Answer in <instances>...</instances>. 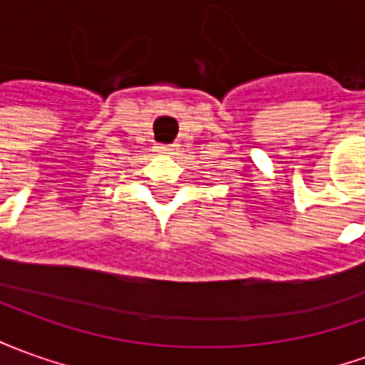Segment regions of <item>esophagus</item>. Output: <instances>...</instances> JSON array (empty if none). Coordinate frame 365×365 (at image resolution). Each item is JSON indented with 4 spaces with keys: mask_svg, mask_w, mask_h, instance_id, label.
<instances>
[{
    "mask_svg": "<svg viewBox=\"0 0 365 365\" xmlns=\"http://www.w3.org/2000/svg\"><path fill=\"white\" fill-rule=\"evenodd\" d=\"M178 145H163V147H158V153H167V155H173L175 150H177Z\"/></svg>",
    "mask_w": 365,
    "mask_h": 365,
    "instance_id": "1",
    "label": "esophagus"
}]
</instances>
